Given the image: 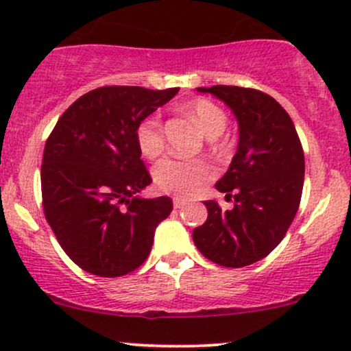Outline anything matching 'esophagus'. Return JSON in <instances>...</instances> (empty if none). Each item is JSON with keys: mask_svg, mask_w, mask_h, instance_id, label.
Instances as JSON below:
<instances>
[{"mask_svg": "<svg viewBox=\"0 0 351 351\" xmlns=\"http://www.w3.org/2000/svg\"><path fill=\"white\" fill-rule=\"evenodd\" d=\"M184 204H186V201H184V199H178V198H175V199H173V206H175L176 209L183 208Z\"/></svg>", "mask_w": 351, "mask_h": 351, "instance_id": "34e87169", "label": "esophagus"}]
</instances>
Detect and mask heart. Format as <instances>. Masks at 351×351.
<instances>
[{
	"mask_svg": "<svg viewBox=\"0 0 351 351\" xmlns=\"http://www.w3.org/2000/svg\"><path fill=\"white\" fill-rule=\"evenodd\" d=\"M184 112L213 143H219V135L228 125V115L217 104L209 99H195L184 106ZM138 150L147 158H156L165 150L162 119L158 114L147 115L135 128ZM215 175L206 160L163 158L153 168V181L163 193L176 198H191L206 181Z\"/></svg>",
	"mask_w": 351,
	"mask_h": 351,
	"instance_id": "heart-1",
	"label": "heart"
}]
</instances>
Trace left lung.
<instances>
[{"label":"left lung","mask_w":351,"mask_h":351,"mask_svg":"<svg viewBox=\"0 0 351 351\" xmlns=\"http://www.w3.org/2000/svg\"><path fill=\"white\" fill-rule=\"evenodd\" d=\"M223 100L239 123V145L216 183L234 208L204 201L208 219L193 231L198 251L223 267L264 259L284 239L304 188V150L292 119L271 95L237 86L198 87Z\"/></svg>","instance_id":"1"}]
</instances>
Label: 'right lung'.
I'll return each mask as SVG.
<instances>
[{
    "label": "right lung",
    "instance_id": "obj_1",
    "mask_svg": "<svg viewBox=\"0 0 351 351\" xmlns=\"http://www.w3.org/2000/svg\"><path fill=\"white\" fill-rule=\"evenodd\" d=\"M107 86L87 92L60 115L44 147V216L64 252L86 272L120 277L152 251L155 229L170 216L168 196H136L152 183L135 128L178 94Z\"/></svg>",
    "mask_w": 351,
    "mask_h": 351
}]
</instances>
